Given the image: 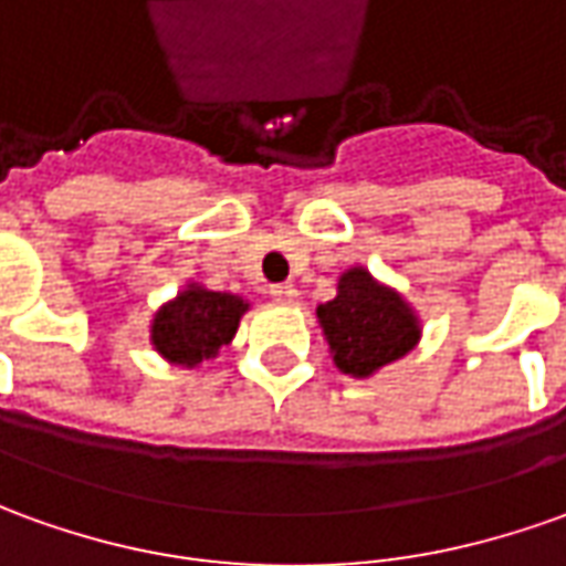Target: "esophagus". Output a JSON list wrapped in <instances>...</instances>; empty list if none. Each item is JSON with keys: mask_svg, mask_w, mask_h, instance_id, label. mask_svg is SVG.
Returning <instances> with one entry per match:
<instances>
[{"mask_svg": "<svg viewBox=\"0 0 566 566\" xmlns=\"http://www.w3.org/2000/svg\"><path fill=\"white\" fill-rule=\"evenodd\" d=\"M272 300H279V303H297L300 300V291H297V284H291V282H284V284H272Z\"/></svg>", "mask_w": 566, "mask_h": 566, "instance_id": "esophagus-1", "label": "esophagus"}]
</instances>
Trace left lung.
Masks as SVG:
<instances>
[{
	"label": "left lung",
	"instance_id": "8db88e82",
	"mask_svg": "<svg viewBox=\"0 0 566 566\" xmlns=\"http://www.w3.org/2000/svg\"><path fill=\"white\" fill-rule=\"evenodd\" d=\"M315 318L334 365L359 380L399 363L421 340L418 310L394 284L375 279L365 266L340 272L337 294L315 306Z\"/></svg>",
	"mask_w": 566,
	"mask_h": 566
}]
</instances>
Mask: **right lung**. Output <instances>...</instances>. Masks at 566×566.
Returning <instances> with one entry per match:
<instances>
[{"label":"right lung","mask_w":566,"mask_h":566,"mask_svg":"<svg viewBox=\"0 0 566 566\" xmlns=\"http://www.w3.org/2000/svg\"><path fill=\"white\" fill-rule=\"evenodd\" d=\"M251 300L241 294L210 291L201 282H186L182 291L157 306L148 325L154 353L170 365L198 368L217 359L219 349L229 347L238 334Z\"/></svg>","instance_id":"add662e5"}]
</instances>
